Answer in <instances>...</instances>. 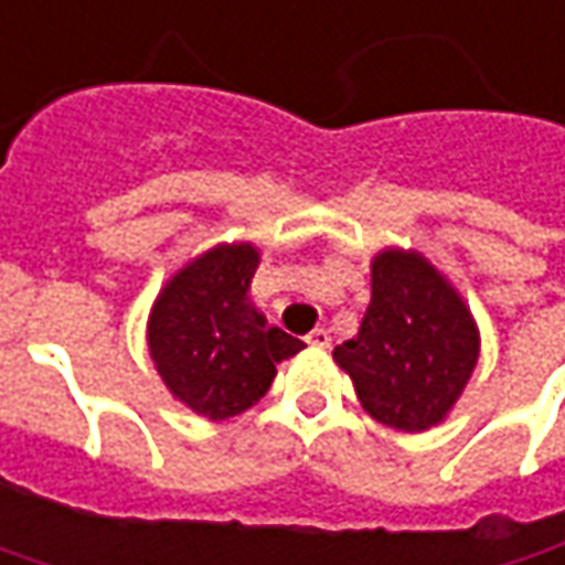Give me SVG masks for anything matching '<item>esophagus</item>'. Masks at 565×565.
I'll use <instances>...</instances> for the list:
<instances>
[{
	"mask_svg": "<svg viewBox=\"0 0 565 565\" xmlns=\"http://www.w3.org/2000/svg\"><path fill=\"white\" fill-rule=\"evenodd\" d=\"M306 343H309V347H319V350H328V347H331V334H328L324 328H316V331L306 338Z\"/></svg>",
	"mask_w": 565,
	"mask_h": 565,
	"instance_id": "esophagus-1",
	"label": "esophagus"
}]
</instances>
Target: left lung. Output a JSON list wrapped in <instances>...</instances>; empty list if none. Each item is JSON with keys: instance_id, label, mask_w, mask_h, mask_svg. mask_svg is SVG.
Here are the masks:
<instances>
[{"instance_id": "1", "label": "left lung", "mask_w": 565, "mask_h": 565, "mask_svg": "<svg viewBox=\"0 0 565 565\" xmlns=\"http://www.w3.org/2000/svg\"><path fill=\"white\" fill-rule=\"evenodd\" d=\"M369 416L397 431L447 418L478 362V328L457 287L416 249L372 259V302L360 334L334 347Z\"/></svg>"}]
</instances>
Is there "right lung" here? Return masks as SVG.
<instances>
[{"instance_id": "right-lung-1", "label": "right lung", "mask_w": 565, "mask_h": 565, "mask_svg": "<svg viewBox=\"0 0 565 565\" xmlns=\"http://www.w3.org/2000/svg\"><path fill=\"white\" fill-rule=\"evenodd\" d=\"M259 268L253 244H218L171 275L152 302L149 356L171 397L222 422L265 397L275 365L306 343L271 328L249 300Z\"/></svg>"}]
</instances>
